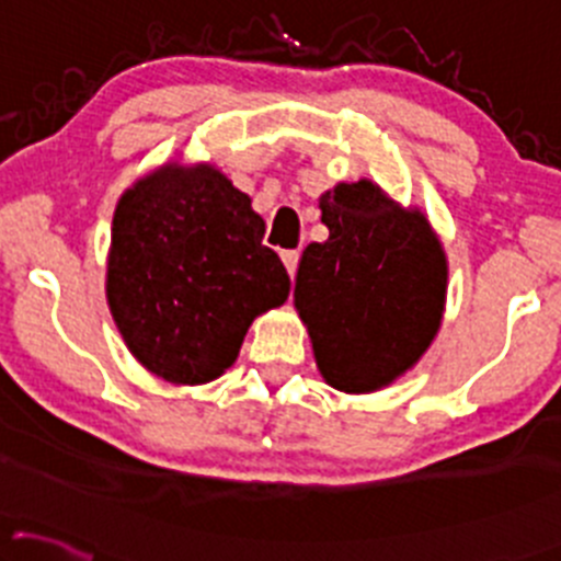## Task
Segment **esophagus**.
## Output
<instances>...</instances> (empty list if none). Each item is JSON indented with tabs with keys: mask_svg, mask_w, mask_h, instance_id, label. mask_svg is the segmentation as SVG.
<instances>
[{
	"mask_svg": "<svg viewBox=\"0 0 561 561\" xmlns=\"http://www.w3.org/2000/svg\"><path fill=\"white\" fill-rule=\"evenodd\" d=\"M298 260H301V252H298V249H287V252H282V263H285L287 274L290 276H296Z\"/></svg>",
	"mask_w": 561,
	"mask_h": 561,
	"instance_id": "1",
	"label": "esophagus"
}]
</instances>
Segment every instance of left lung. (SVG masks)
Here are the masks:
<instances>
[{
	"label": "left lung",
	"mask_w": 561,
	"mask_h": 561,
	"mask_svg": "<svg viewBox=\"0 0 561 561\" xmlns=\"http://www.w3.org/2000/svg\"><path fill=\"white\" fill-rule=\"evenodd\" d=\"M328 241L304 249L296 309L322 377L347 393L386 388L437 333L448 265L421 211H404L371 181L320 197Z\"/></svg>",
	"instance_id": "1"
}]
</instances>
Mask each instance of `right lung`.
Here are the masks:
<instances>
[{
  "instance_id": "obj_1",
  "label": "right lung",
  "mask_w": 561,
  "mask_h": 561,
  "mask_svg": "<svg viewBox=\"0 0 561 561\" xmlns=\"http://www.w3.org/2000/svg\"><path fill=\"white\" fill-rule=\"evenodd\" d=\"M263 233L252 201L211 165H165L124 192L107 304L146 369L201 386L233 364L249 322L290 296V276Z\"/></svg>"
}]
</instances>
